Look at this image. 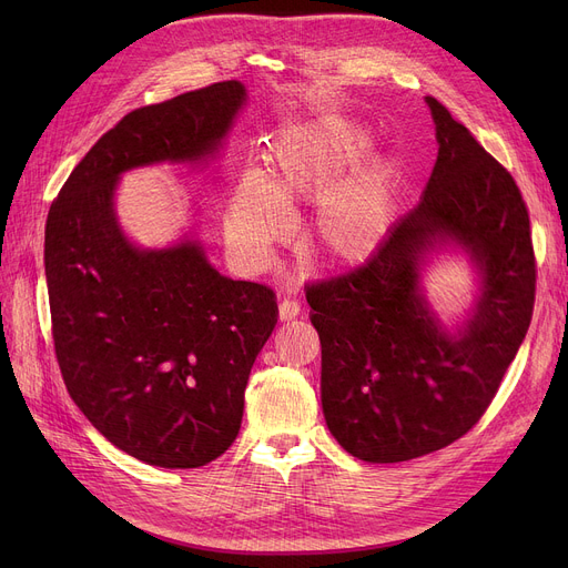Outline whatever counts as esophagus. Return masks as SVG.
<instances>
[{
  "label": "esophagus",
  "mask_w": 568,
  "mask_h": 568,
  "mask_svg": "<svg viewBox=\"0 0 568 568\" xmlns=\"http://www.w3.org/2000/svg\"><path fill=\"white\" fill-rule=\"evenodd\" d=\"M300 311H302V306H300V302H296V300H283L278 304V317L281 320H292V317L300 315Z\"/></svg>",
  "instance_id": "1"
}]
</instances>
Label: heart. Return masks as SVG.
<instances>
[{
    "instance_id": "obj_1",
    "label": "heart",
    "mask_w": 568,
    "mask_h": 568,
    "mask_svg": "<svg viewBox=\"0 0 568 568\" xmlns=\"http://www.w3.org/2000/svg\"><path fill=\"white\" fill-rule=\"evenodd\" d=\"M371 152L368 129L341 114L287 126L272 142L268 174L246 170L239 176L227 214L234 242L262 253L287 230L283 200L324 194L311 223L313 248L338 264L371 257L392 227L389 174L382 165L353 173Z\"/></svg>"
}]
</instances>
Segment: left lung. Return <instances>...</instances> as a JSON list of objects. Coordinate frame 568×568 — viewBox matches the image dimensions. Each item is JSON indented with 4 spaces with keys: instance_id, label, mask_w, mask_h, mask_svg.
Masks as SVG:
<instances>
[{
    "instance_id": "obj_1",
    "label": "left lung",
    "mask_w": 568,
    "mask_h": 568,
    "mask_svg": "<svg viewBox=\"0 0 568 568\" xmlns=\"http://www.w3.org/2000/svg\"><path fill=\"white\" fill-rule=\"evenodd\" d=\"M437 161L424 197L352 272L306 285L322 345L326 426L354 458L400 463L479 424L529 329L536 257L511 172L437 99ZM452 237L483 268L466 329L446 335L418 292V264Z\"/></svg>"
}]
</instances>
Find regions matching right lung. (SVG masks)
Segmentation results:
<instances>
[{"mask_svg":"<svg viewBox=\"0 0 568 568\" xmlns=\"http://www.w3.org/2000/svg\"><path fill=\"white\" fill-rule=\"evenodd\" d=\"M244 99L242 82L223 80L129 112L89 149L48 212L59 371L92 426L146 465L189 469L227 452L278 306L272 287L221 276L193 242L133 248L112 191L124 170L216 152Z\"/></svg>","mask_w":568,"mask_h":568,"instance_id":"obj_1","label":"right lung"}]
</instances>
